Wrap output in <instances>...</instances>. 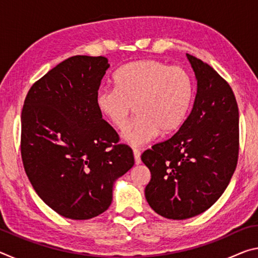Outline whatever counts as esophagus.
Wrapping results in <instances>:
<instances>
[{"label":"esophagus","instance_id":"1","mask_svg":"<svg viewBox=\"0 0 258 258\" xmlns=\"http://www.w3.org/2000/svg\"><path fill=\"white\" fill-rule=\"evenodd\" d=\"M133 155H134L135 164L139 165L140 163H141V152H140L138 149H134L133 150Z\"/></svg>","mask_w":258,"mask_h":258}]
</instances>
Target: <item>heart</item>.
<instances>
[{
	"label": "heart",
	"mask_w": 258,
	"mask_h": 258,
	"mask_svg": "<svg viewBox=\"0 0 258 258\" xmlns=\"http://www.w3.org/2000/svg\"><path fill=\"white\" fill-rule=\"evenodd\" d=\"M116 87L95 95L100 113L113 127L124 128L134 107L137 118L123 133L125 142L142 146L181 127L194 99V80L185 69L163 61H132L115 74Z\"/></svg>",
	"instance_id": "obj_1"
}]
</instances>
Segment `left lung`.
Returning <instances> with one entry per match:
<instances>
[{
	"label": "left lung",
	"instance_id": "1",
	"mask_svg": "<svg viewBox=\"0 0 258 258\" xmlns=\"http://www.w3.org/2000/svg\"><path fill=\"white\" fill-rule=\"evenodd\" d=\"M186 56L197 78L190 115L171 139L141 156L151 173L147 202L169 220L194 217L215 204L239 156V110L232 89L208 63Z\"/></svg>",
	"mask_w": 258,
	"mask_h": 258
}]
</instances>
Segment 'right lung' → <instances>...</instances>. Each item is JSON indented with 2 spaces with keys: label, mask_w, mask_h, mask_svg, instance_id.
I'll return each instance as SVG.
<instances>
[{
  "label": "right lung",
  "mask_w": 258,
  "mask_h": 258,
  "mask_svg": "<svg viewBox=\"0 0 258 258\" xmlns=\"http://www.w3.org/2000/svg\"><path fill=\"white\" fill-rule=\"evenodd\" d=\"M109 67L101 55L71 56L34 83L21 111L25 172L43 202L72 220L107 211L113 181L134 165L95 104Z\"/></svg>",
  "instance_id": "obj_1"
}]
</instances>
